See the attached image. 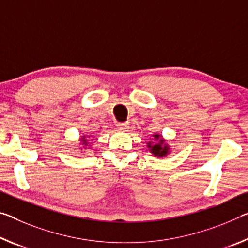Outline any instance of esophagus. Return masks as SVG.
Returning <instances> with one entry per match:
<instances>
[{"label":"esophagus","mask_w":248,"mask_h":248,"mask_svg":"<svg viewBox=\"0 0 248 248\" xmlns=\"http://www.w3.org/2000/svg\"><path fill=\"white\" fill-rule=\"evenodd\" d=\"M117 127L121 131H125L129 128V123H123V124H117Z\"/></svg>","instance_id":"34e87169"}]
</instances>
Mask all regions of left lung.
Returning <instances> with one entry per match:
<instances>
[{
    "label": "left lung",
    "instance_id": "left-lung-1",
    "mask_svg": "<svg viewBox=\"0 0 248 248\" xmlns=\"http://www.w3.org/2000/svg\"><path fill=\"white\" fill-rule=\"evenodd\" d=\"M152 141L147 142V147L153 155L158 158H166L171 153V147L169 145L168 141L163 138L160 133H153Z\"/></svg>",
    "mask_w": 248,
    "mask_h": 248
}]
</instances>
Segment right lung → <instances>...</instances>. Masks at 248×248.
I'll list each match as a JSON object with an SVG mask.
<instances>
[{"label":"right lung","instance_id":"obj_1","mask_svg":"<svg viewBox=\"0 0 248 248\" xmlns=\"http://www.w3.org/2000/svg\"><path fill=\"white\" fill-rule=\"evenodd\" d=\"M88 138H92V136H86V135H82L80 136L79 138V143H78V149L81 152H85V150H87V149H90V147H92V143L89 142V139Z\"/></svg>","mask_w":248,"mask_h":248}]
</instances>
